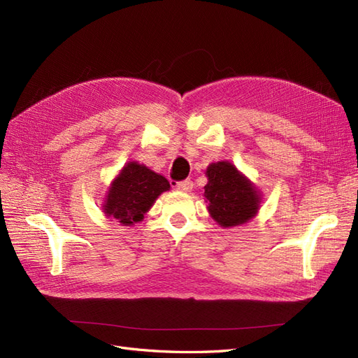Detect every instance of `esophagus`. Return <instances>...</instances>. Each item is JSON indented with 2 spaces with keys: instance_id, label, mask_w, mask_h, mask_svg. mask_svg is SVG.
Masks as SVG:
<instances>
[{
  "instance_id": "esophagus-1",
  "label": "esophagus",
  "mask_w": 358,
  "mask_h": 358,
  "mask_svg": "<svg viewBox=\"0 0 358 358\" xmlns=\"http://www.w3.org/2000/svg\"><path fill=\"white\" fill-rule=\"evenodd\" d=\"M194 187V183L191 179H185V180H180L176 183V189L182 191V192H189Z\"/></svg>"
}]
</instances>
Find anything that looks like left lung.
<instances>
[{
    "label": "left lung",
    "mask_w": 358,
    "mask_h": 358,
    "mask_svg": "<svg viewBox=\"0 0 358 358\" xmlns=\"http://www.w3.org/2000/svg\"><path fill=\"white\" fill-rule=\"evenodd\" d=\"M206 175L209 182L204 187V197L209 201L212 218L221 227L245 224L257 213L258 192L233 164L227 161L210 164Z\"/></svg>",
    "instance_id": "obj_1"
}]
</instances>
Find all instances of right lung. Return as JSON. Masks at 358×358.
<instances>
[{"mask_svg":"<svg viewBox=\"0 0 358 358\" xmlns=\"http://www.w3.org/2000/svg\"><path fill=\"white\" fill-rule=\"evenodd\" d=\"M169 188L166 178L146 166L128 162L113 182L103 206L104 213L124 225H131L142 221L159 194Z\"/></svg>","mask_w":358,"mask_h":358,"instance_id":"obj_1","label":"right lung"}]
</instances>
